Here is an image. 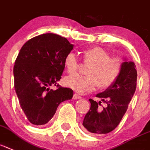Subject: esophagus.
Returning a JSON list of instances; mask_svg holds the SVG:
<instances>
[{
	"mask_svg": "<svg viewBox=\"0 0 150 150\" xmlns=\"http://www.w3.org/2000/svg\"><path fill=\"white\" fill-rule=\"evenodd\" d=\"M73 98H74V100H78V99L81 98V96H79V95L76 94V93H74V96H73Z\"/></svg>",
	"mask_w": 150,
	"mask_h": 150,
	"instance_id": "34e87169",
	"label": "esophagus"
}]
</instances>
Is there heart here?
Listing matches in <instances>:
<instances>
[{
  "label": "heart",
  "instance_id": "b5f03b06",
  "mask_svg": "<svg viewBox=\"0 0 150 150\" xmlns=\"http://www.w3.org/2000/svg\"><path fill=\"white\" fill-rule=\"evenodd\" d=\"M85 63L92 65L89 68L88 76L71 75L64 79V84L79 93H86L94 90L97 86L107 89L116 83L122 73L123 62L117 57H111L108 51L100 47H93L83 50ZM64 66L68 74H76L80 64L74 53H69L64 58Z\"/></svg>",
  "mask_w": 150,
  "mask_h": 150
}]
</instances>
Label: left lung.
<instances>
[{
	"label": "left lung",
	"mask_w": 150,
	"mask_h": 150,
	"mask_svg": "<svg viewBox=\"0 0 150 150\" xmlns=\"http://www.w3.org/2000/svg\"><path fill=\"white\" fill-rule=\"evenodd\" d=\"M137 71L133 62L123 63L122 73L112 86L96 95L102 102L90 99V109L84 117L83 126L90 133L106 134L119 125L128 108L137 88Z\"/></svg>",
	"instance_id": "1"
}]
</instances>
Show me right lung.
<instances>
[{"label":"right lung","instance_id":"obj_1","mask_svg":"<svg viewBox=\"0 0 150 150\" xmlns=\"http://www.w3.org/2000/svg\"><path fill=\"white\" fill-rule=\"evenodd\" d=\"M74 46L65 38L44 33L30 39L20 50L13 67L14 90L20 106L33 125L51 120L60 103L73 97V90L62 87L64 58ZM57 86L55 91L50 86Z\"/></svg>","mask_w":150,"mask_h":150}]
</instances>
